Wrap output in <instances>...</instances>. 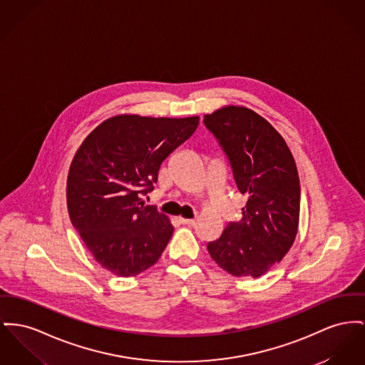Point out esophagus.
I'll return each instance as SVG.
<instances>
[{
	"instance_id": "34e87169",
	"label": "esophagus",
	"mask_w": 365,
	"mask_h": 365,
	"mask_svg": "<svg viewBox=\"0 0 365 365\" xmlns=\"http://www.w3.org/2000/svg\"><path fill=\"white\" fill-rule=\"evenodd\" d=\"M179 222H180L182 225H186V226H194V223H195L194 219H185V217H180Z\"/></svg>"
}]
</instances>
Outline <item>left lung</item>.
I'll return each mask as SVG.
<instances>
[{"mask_svg": "<svg viewBox=\"0 0 365 365\" xmlns=\"http://www.w3.org/2000/svg\"><path fill=\"white\" fill-rule=\"evenodd\" d=\"M225 153L237 189L248 195L242 219L207 244L215 262L236 277H259L295 241L300 183L292 153L276 129L250 108L229 106L204 117Z\"/></svg>", "mask_w": 365, "mask_h": 365, "instance_id": "left-lung-1", "label": "left lung"}]
</instances>
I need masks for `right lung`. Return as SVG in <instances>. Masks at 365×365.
Listing matches in <instances>:
<instances>
[{"label":"right lung","instance_id":"add662e5","mask_svg":"<svg viewBox=\"0 0 365 365\" xmlns=\"http://www.w3.org/2000/svg\"><path fill=\"white\" fill-rule=\"evenodd\" d=\"M198 127V117L117 115L93 129L67 178V208L95 260L120 277L153 266L171 240L170 219L143 195L164 160Z\"/></svg>","mask_w":365,"mask_h":365}]
</instances>
